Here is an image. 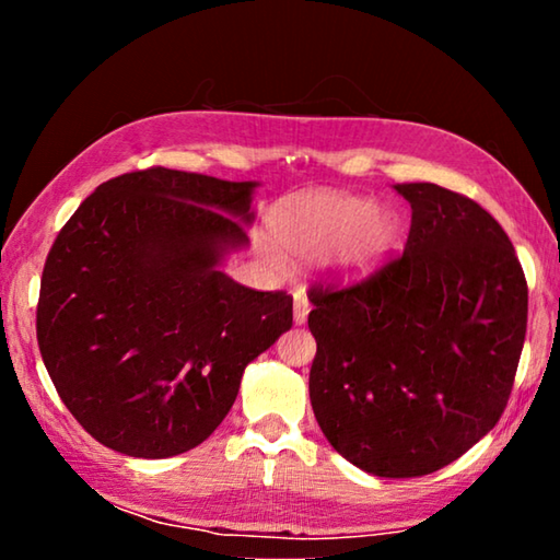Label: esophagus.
Returning <instances> with one entry per match:
<instances>
[{"mask_svg": "<svg viewBox=\"0 0 560 560\" xmlns=\"http://www.w3.org/2000/svg\"><path fill=\"white\" fill-rule=\"evenodd\" d=\"M308 311H311V303L306 299V293L299 289L296 293H293V324H296V326L306 324Z\"/></svg>", "mask_w": 560, "mask_h": 560, "instance_id": "1", "label": "esophagus"}]
</instances>
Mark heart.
<instances>
[{
	"instance_id": "obj_1",
	"label": "heart",
	"mask_w": 560,
	"mask_h": 560,
	"mask_svg": "<svg viewBox=\"0 0 560 560\" xmlns=\"http://www.w3.org/2000/svg\"><path fill=\"white\" fill-rule=\"evenodd\" d=\"M281 244L303 259L330 254L343 277H365L385 261L400 234V220L385 205L358 195H306L283 205L273 220ZM264 257L277 271H289V254L264 244Z\"/></svg>"
}]
</instances>
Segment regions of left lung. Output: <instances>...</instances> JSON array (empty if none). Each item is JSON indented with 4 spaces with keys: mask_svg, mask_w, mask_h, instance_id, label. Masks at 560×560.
<instances>
[{
    "mask_svg": "<svg viewBox=\"0 0 560 560\" xmlns=\"http://www.w3.org/2000/svg\"><path fill=\"white\" fill-rule=\"evenodd\" d=\"M412 207L405 252L350 289H311V407L338 454L410 479L459 459L504 412L526 338L528 289L487 210L432 183L395 185Z\"/></svg>",
    "mask_w": 560,
    "mask_h": 560,
    "instance_id": "8db88e82",
    "label": "left lung"
}]
</instances>
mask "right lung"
Masks as SVG:
<instances>
[{
  "label": "right lung",
  "instance_id": "obj_1",
  "mask_svg": "<svg viewBox=\"0 0 560 560\" xmlns=\"http://www.w3.org/2000/svg\"><path fill=\"white\" fill-rule=\"evenodd\" d=\"M257 179L150 167L96 187L42 273L36 338L91 438L165 459L202 444L244 368L291 328L293 299L224 273L249 246Z\"/></svg>",
  "mask_w": 560,
  "mask_h": 560
}]
</instances>
